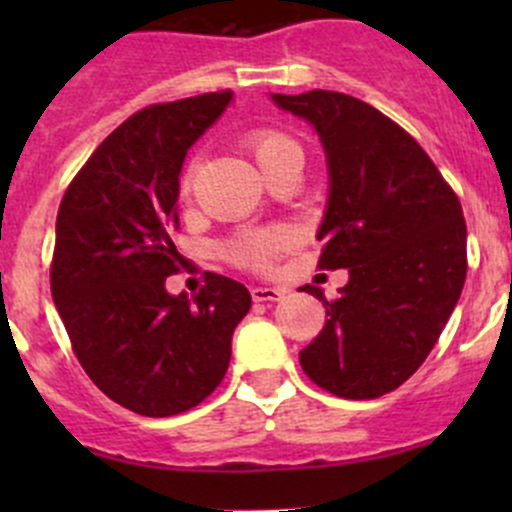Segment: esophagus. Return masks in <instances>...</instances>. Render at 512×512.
Returning <instances> with one entry per match:
<instances>
[{
	"label": "esophagus",
	"instance_id": "1",
	"mask_svg": "<svg viewBox=\"0 0 512 512\" xmlns=\"http://www.w3.org/2000/svg\"><path fill=\"white\" fill-rule=\"evenodd\" d=\"M250 292L255 302H280L285 297V289L280 287H252Z\"/></svg>",
	"mask_w": 512,
	"mask_h": 512
}]
</instances>
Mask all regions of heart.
<instances>
[{"label": "heart", "mask_w": 512, "mask_h": 512, "mask_svg": "<svg viewBox=\"0 0 512 512\" xmlns=\"http://www.w3.org/2000/svg\"><path fill=\"white\" fill-rule=\"evenodd\" d=\"M245 148L250 151V156L257 160V165H260L262 170H270L277 160L289 156V153H302L292 136H287L280 128L267 126L252 128L245 136ZM190 185H193V168H185L183 178H180V193L188 195ZM287 247V232L277 230V227H267V230L245 232V235L227 242L225 255L230 257V262H235V265L247 267V270L255 272H265L275 265V260L287 250Z\"/></svg>", "instance_id": "obj_1"}]
</instances>
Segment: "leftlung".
Instances as JSON below:
<instances>
[{"label":"left lung","mask_w":512,"mask_h":512,"mask_svg":"<svg viewBox=\"0 0 512 512\" xmlns=\"http://www.w3.org/2000/svg\"><path fill=\"white\" fill-rule=\"evenodd\" d=\"M317 128L329 205L319 270H349L327 322L299 352L304 374L342 399L399 389L436 347L466 282V220L433 160L381 111L339 91L272 94Z\"/></svg>","instance_id":"1"}]
</instances>
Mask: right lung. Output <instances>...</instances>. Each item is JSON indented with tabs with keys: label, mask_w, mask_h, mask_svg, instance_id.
Listing matches in <instances>:
<instances>
[{
	"label": "right lung",
	"mask_w": 512,
	"mask_h": 512,
	"mask_svg": "<svg viewBox=\"0 0 512 512\" xmlns=\"http://www.w3.org/2000/svg\"><path fill=\"white\" fill-rule=\"evenodd\" d=\"M230 98L215 91L141 108L61 198L51 297L89 379L133 414L175 416L208 399L250 312L247 287L215 272L193 299L165 292L185 262L170 237L185 153Z\"/></svg>",
	"instance_id": "right-lung-1"
}]
</instances>
